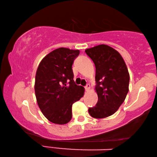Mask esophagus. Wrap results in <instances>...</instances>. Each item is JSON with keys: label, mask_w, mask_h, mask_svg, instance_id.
Instances as JSON below:
<instances>
[{"label": "esophagus", "mask_w": 157, "mask_h": 157, "mask_svg": "<svg viewBox=\"0 0 157 157\" xmlns=\"http://www.w3.org/2000/svg\"><path fill=\"white\" fill-rule=\"evenodd\" d=\"M84 88H85V90H86V91H89V89H90V84H86V86H84Z\"/></svg>", "instance_id": "34e87169"}]
</instances>
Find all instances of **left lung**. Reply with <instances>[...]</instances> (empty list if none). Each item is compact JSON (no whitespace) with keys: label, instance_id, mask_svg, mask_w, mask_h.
Wrapping results in <instances>:
<instances>
[{"label":"left lung","instance_id":"obj_1","mask_svg":"<svg viewBox=\"0 0 157 157\" xmlns=\"http://www.w3.org/2000/svg\"><path fill=\"white\" fill-rule=\"evenodd\" d=\"M95 66V91L98 100L89 113L95 118H103L116 112L129 91V75L118 51L107 45H99L85 50Z\"/></svg>","mask_w":157,"mask_h":157}]
</instances>
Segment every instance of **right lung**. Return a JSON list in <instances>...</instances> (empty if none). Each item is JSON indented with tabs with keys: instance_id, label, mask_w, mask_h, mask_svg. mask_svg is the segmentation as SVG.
<instances>
[{
	"instance_id": "1",
	"label": "right lung",
	"mask_w": 157,
	"mask_h": 157,
	"mask_svg": "<svg viewBox=\"0 0 157 157\" xmlns=\"http://www.w3.org/2000/svg\"><path fill=\"white\" fill-rule=\"evenodd\" d=\"M78 50H53L39 63L34 90L42 113L53 123L64 124L72 118V105L83 96L84 88L73 80L72 66Z\"/></svg>"
}]
</instances>
